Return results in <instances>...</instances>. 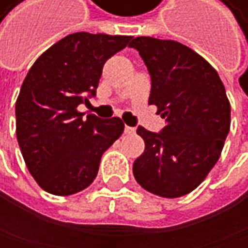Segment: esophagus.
I'll use <instances>...</instances> for the list:
<instances>
[{
    "label": "esophagus",
    "mask_w": 248,
    "mask_h": 248,
    "mask_svg": "<svg viewBox=\"0 0 248 248\" xmlns=\"http://www.w3.org/2000/svg\"><path fill=\"white\" fill-rule=\"evenodd\" d=\"M135 132V128L132 126H125V134H134Z\"/></svg>",
    "instance_id": "34e87169"
}]
</instances>
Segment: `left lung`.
<instances>
[{"label":"left lung","instance_id":"8db88e82","mask_svg":"<svg viewBox=\"0 0 248 248\" xmlns=\"http://www.w3.org/2000/svg\"><path fill=\"white\" fill-rule=\"evenodd\" d=\"M152 77L149 104L157 107L160 134L138 126L146 149L134 162V177L147 192L180 198L201 185L222 155L231 128V104L217 71L190 47L153 37H137Z\"/></svg>","mask_w":248,"mask_h":248}]
</instances>
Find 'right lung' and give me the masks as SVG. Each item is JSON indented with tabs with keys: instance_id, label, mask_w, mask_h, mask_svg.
I'll return each instance as SVG.
<instances>
[{
	"instance_id": "obj_1",
	"label": "right lung",
	"mask_w": 248,
	"mask_h": 248,
	"mask_svg": "<svg viewBox=\"0 0 248 248\" xmlns=\"http://www.w3.org/2000/svg\"><path fill=\"white\" fill-rule=\"evenodd\" d=\"M129 35L76 32L49 47L28 71L16 101V135L38 186L58 196L74 195L95 180L99 160L122 135L119 117H81L102 66L128 46Z\"/></svg>"
}]
</instances>
